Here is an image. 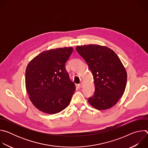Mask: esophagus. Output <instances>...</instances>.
Here are the masks:
<instances>
[{"instance_id":"1","label":"esophagus","mask_w":148,"mask_h":148,"mask_svg":"<svg viewBox=\"0 0 148 148\" xmlns=\"http://www.w3.org/2000/svg\"><path fill=\"white\" fill-rule=\"evenodd\" d=\"M82 86H83V83H82V82H81L80 84H78V87H80V88H82Z\"/></svg>"}]
</instances>
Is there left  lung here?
<instances>
[{
    "instance_id": "1",
    "label": "left lung",
    "mask_w": 148,
    "mask_h": 148,
    "mask_svg": "<svg viewBox=\"0 0 148 148\" xmlns=\"http://www.w3.org/2000/svg\"><path fill=\"white\" fill-rule=\"evenodd\" d=\"M76 50L93 75L95 92L88 102L98 110L114 107L123 94L127 81V74L119 58L111 49L97 45L78 46Z\"/></svg>"
}]
</instances>
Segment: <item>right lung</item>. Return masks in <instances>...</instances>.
I'll return each mask as SVG.
<instances>
[{"instance_id":"right-lung-1","label":"right lung","mask_w":148,"mask_h":148,"mask_svg":"<svg viewBox=\"0 0 148 148\" xmlns=\"http://www.w3.org/2000/svg\"><path fill=\"white\" fill-rule=\"evenodd\" d=\"M73 48H58L41 53L28 64L25 73L29 99L38 110L54 114L64 110L75 91L66 62Z\"/></svg>"}]
</instances>
